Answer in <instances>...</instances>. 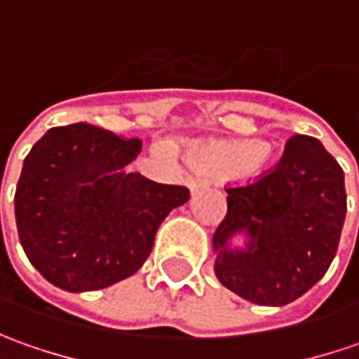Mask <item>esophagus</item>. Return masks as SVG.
I'll use <instances>...</instances> for the list:
<instances>
[{
    "label": "esophagus",
    "mask_w": 359,
    "mask_h": 359,
    "mask_svg": "<svg viewBox=\"0 0 359 359\" xmlns=\"http://www.w3.org/2000/svg\"><path fill=\"white\" fill-rule=\"evenodd\" d=\"M187 187H189V191H191V194H196L198 189H201V184L198 182V180H189V182H187Z\"/></svg>",
    "instance_id": "34e87169"
}]
</instances>
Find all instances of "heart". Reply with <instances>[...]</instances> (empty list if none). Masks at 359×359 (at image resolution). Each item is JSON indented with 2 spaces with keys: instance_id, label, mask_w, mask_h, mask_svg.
<instances>
[{
  "instance_id": "1",
  "label": "heart",
  "mask_w": 359,
  "mask_h": 359,
  "mask_svg": "<svg viewBox=\"0 0 359 359\" xmlns=\"http://www.w3.org/2000/svg\"><path fill=\"white\" fill-rule=\"evenodd\" d=\"M189 159L201 173L224 177L257 172L268 159V149L257 142H208L194 145Z\"/></svg>"
}]
</instances>
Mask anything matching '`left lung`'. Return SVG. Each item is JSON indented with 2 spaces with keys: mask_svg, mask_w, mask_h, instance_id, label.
<instances>
[{
  "mask_svg": "<svg viewBox=\"0 0 359 359\" xmlns=\"http://www.w3.org/2000/svg\"><path fill=\"white\" fill-rule=\"evenodd\" d=\"M346 210L338 161L316 137H290L273 172L228 189V214L212 240L217 280L257 306L302 297L336 257ZM233 237L244 238L241 246Z\"/></svg>",
  "mask_w": 359,
  "mask_h": 359,
  "instance_id": "left-lung-1",
  "label": "left lung"
}]
</instances>
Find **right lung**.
<instances>
[{
    "label": "right lung",
    "instance_id": "obj_1",
    "mask_svg": "<svg viewBox=\"0 0 359 359\" xmlns=\"http://www.w3.org/2000/svg\"><path fill=\"white\" fill-rule=\"evenodd\" d=\"M140 151V140L72 123L23 159L13 200L21 248L55 287L93 292L133 276L161 222L189 200L186 187L126 172Z\"/></svg>",
    "mask_w": 359,
    "mask_h": 359
}]
</instances>
